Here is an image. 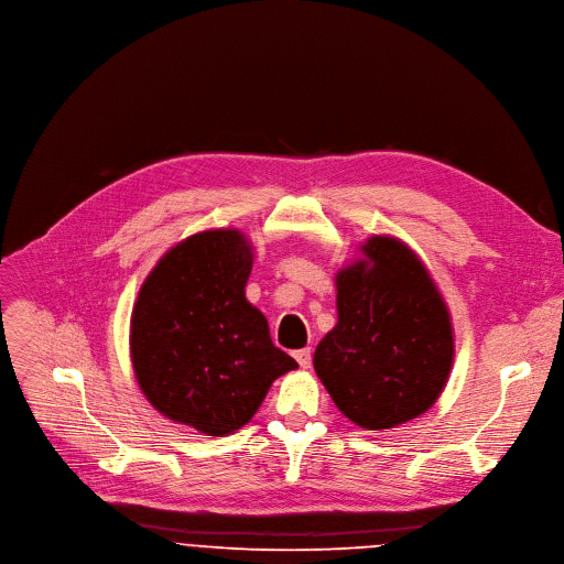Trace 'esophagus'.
Segmentation results:
<instances>
[{"label": "esophagus", "mask_w": 564, "mask_h": 564, "mask_svg": "<svg viewBox=\"0 0 564 564\" xmlns=\"http://www.w3.org/2000/svg\"><path fill=\"white\" fill-rule=\"evenodd\" d=\"M294 357H296V362H299L301 369H311V365H313V350H311V348L296 350Z\"/></svg>", "instance_id": "1"}]
</instances>
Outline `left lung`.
I'll use <instances>...</instances> for the list:
<instances>
[{
  "label": "left lung",
  "instance_id": "1",
  "mask_svg": "<svg viewBox=\"0 0 564 564\" xmlns=\"http://www.w3.org/2000/svg\"><path fill=\"white\" fill-rule=\"evenodd\" d=\"M337 274V326L315 371L339 412L365 430L412 421L441 395L454 357L445 303L419 256L389 236Z\"/></svg>",
  "mask_w": 564,
  "mask_h": 564
}]
</instances>
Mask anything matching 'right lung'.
I'll return each mask as SVG.
<instances>
[{"label":"right lung","instance_id":"add662e5","mask_svg":"<svg viewBox=\"0 0 564 564\" xmlns=\"http://www.w3.org/2000/svg\"><path fill=\"white\" fill-rule=\"evenodd\" d=\"M251 247L234 229L175 245L139 290L130 352L150 404L202 434L240 430L270 384L296 369L245 299Z\"/></svg>","mask_w":564,"mask_h":564}]
</instances>
